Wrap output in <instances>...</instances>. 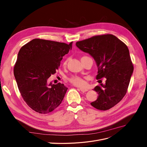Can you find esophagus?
Segmentation results:
<instances>
[{
	"mask_svg": "<svg viewBox=\"0 0 147 147\" xmlns=\"http://www.w3.org/2000/svg\"><path fill=\"white\" fill-rule=\"evenodd\" d=\"M80 91L83 92H86L88 91V90L87 89H84V88H80Z\"/></svg>",
	"mask_w": 147,
	"mask_h": 147,
	"instance_id": "1",
	"label": "esophagus"
}]
</instances>
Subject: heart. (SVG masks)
Wrapping results in <instances>:
<instances>
[{"mask_svg": "<svg viewBox=\"0 0 147 147\" xmlns=\"http://www.w3.org/2000/svg\"><path fill=\"white\" fill-rule=\"evenodd\" d=\"M67 61L68 60H66L64 62V64L66 65ZM69 81L70 82V83H71L72 84H74V85L76 86L83 87L85 85V82H84V78L81 77L77 76V75H73V76L70 77L69 78Z\"/></svg>", "mask_w": 147, "mask_h": 147, "instance_id": "obj_1", "label": "heart"}]
</instances>
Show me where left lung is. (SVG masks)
<instances>
[{"mask_svg":"<svg viewBox=\"0 0 147 147\" xmlns=\"http://www.w3.org/2000/svg\"><path fill=\"white\" fill-rule=\"evenodd\" d=\"M76 45L96 61V78H106L104 84L99 80L100 84L94 88L99 96L91 105L100 110L112 108L126 95L134 70L127 47L112 34L95 35L77 42Z\"/></svg>","mask_w":147,"mask_h":147,"instance_id":"8db88e82","label":"left lung"}]
</instances>
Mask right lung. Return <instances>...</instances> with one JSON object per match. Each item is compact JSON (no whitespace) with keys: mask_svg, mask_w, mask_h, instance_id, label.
Returning a JSON list of instances; mask_svg holds the SVG:
<instances>
[{"mask_svg":"<svg viewBox=\"0 0 147 147\" xmlns=\"http://www.w3.org/2000/svg\"><path fill=\"white\" fill-rule=\"evenodd\" d=\"M72 47V42L35 38L21 48L13 72L22 97L36 112L50 113L63 100L68 88L60 83H49L48 79Z\"/></svg>","mask_w":147,"mask_h":147,"instance_id":"add662e5","label":"right lung"}]
</instances>
